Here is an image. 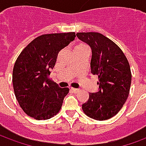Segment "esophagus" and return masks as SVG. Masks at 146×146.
<instances>
[{"label": "esophagus", "instance_id": "1", "mask_svg": "<svg viewBox=\"0 0 146 146\" xmlns=\"http://www.w3.org/2000/svg\"><path fill=\"white\" fill-rule=\"evenodd\" d=\"M70 90L72 91V92H73V93H77V92H79V89H77V88H70Z\"/></svg>", "mask_w": 146, "mask_h": 146}]
</instances>
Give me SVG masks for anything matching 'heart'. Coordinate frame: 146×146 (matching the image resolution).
<instances>
[{"mask_svg":"<svg viewBox=\"0 0 146 146\" xmlns=\"http://www.w3.org/2000/svg\"><path fill=\"white\" fill-rule=\"evenodd\" d=\"M83 50H88V46L84 43H78L73 47V52L83 51Z\"/></svg>","mask_w":146,"mask_h":146,"instance_id":"heart-1","label":"heart"}]
</instances>
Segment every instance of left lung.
<instances>
[{
  "mask_svg": "<svg viewBox=\"0 0 146 146\" xmlns=\"http://www.w3.org/2000/svg\"><path fill=\"white\" fill-rule=\"evenodd\" d=\"M91 47V73L97 75L99 91L90 93L82 110L90 118L106 120L122 109L130 92L131 72L122 50L110 39L95 32L77 33Z\"/></svg>",
  "mask_w": 146,
  "mask_h": 146,
  "instance_id": "8db88e82",
  "label": "left lung"
}]
</instances>
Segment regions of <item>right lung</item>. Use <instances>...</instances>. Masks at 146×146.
Returning <instances> with one entry per match:
<instances>
[{
  "instance_id": "add662e5",
  "label": "right lung",
  "mask_w": 146,
  "mask_h": 146,
  "mask_svg": "<svg viewBox=\"0 0 146 146\" xmlns=\"http://www.w3.org/2000/svg\"><path fill=\"white\" fill-rule=\"evenodd\" d=\"M74 32L43 34L30 42L19 55L12 83L20 107L30 117L48 119L62 108L69 88H61L48 78L58 54L75 39Z\"/></svg>"
}]
</instances>
